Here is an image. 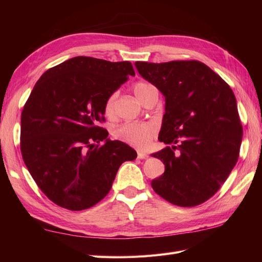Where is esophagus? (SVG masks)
Returning <instances> with one entry per match:
<instances>
[{"mask_svg":"<svg viewBox=\"0 0 262 262\" xmlns=\"http://www.w3.org/2000/svg\"><path fill=\"white\" fill-rule=\"evenodd\" d=\"M137 157H138V159L144 160V159H147V158H148V154H147V153H145V152L138 151V152H137Z\"/></svg>","mask_w":262,"mask_h":262,"instance_id":"obj_1","label":"esophagus"}]
</instances>
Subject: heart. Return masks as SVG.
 Instances as JSON below:
<instances>
[{
    "instance_id": "obj_1",
    "label": "heart",
    "mask_w": 262,
    "mask_h": 262,
    "mask_svg": "<svg viewBox=\"0 0 262 262\" xmlns=\"http://www.w3.org/2000/svg\"><path fill=\"white\" fill-rule=\"evenodd\" d=\"M154 89L155 86L147 82H137L134 84L133 90H134L135 96L142 102L146 93L154 90ZM115 102L116 93H113L107 98L103 105V113L107 117L114 116ZM155 134H157V127L152 122H127V124L121 125L115 130V136L118 140L141 148L146 147L152 142Z\"/></svg>"
}]
</instances>
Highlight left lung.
<instances>
[{"label": "left lung", "instance_id": "1", "mask_svg": "<svg viewBox=\"0 0 262 262\" xmlns=\"http://www.w3.org/2000/svg\"><path fill=\"white\" fill-rule=\"evenodd\" d=\"M135 66L165 98L159 141L170 146L152 154L165 165L152 188L181 207L203 204L237 162L243 129L234 93L198 60L136 62Z\"/></svg>", "mask_w": 262, "mask_h": 262}]
</instances>
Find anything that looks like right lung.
<instances>
[{
  "instance_id": "obj_1",
  "label": "right lung",
  "mask_w": 262,
  "mask_h": 262,
  "mask_svg": "<svg viewBox=\"0 0 262 262\" xmlns=\"http://www.w3.org/2000/svg\"><path fill=\"white\" fill-rule=\"evenodd\" d=\"M130 62L77 56L49 69L21 114V154L40 190L60 207L83 210L110 191L117 171L137 157L98 126L105 100L134 76ZM104 142L102 146L99 143Z\"/></svg>"
}]
</instances>
